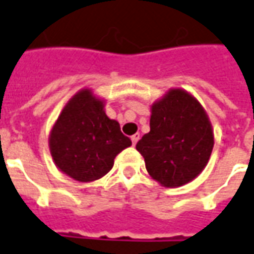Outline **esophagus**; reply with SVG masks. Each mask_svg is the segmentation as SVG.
<instances>
[{
  "label": "esophagus",
  "instance_id": "1",
  "mask_svg": "<svg viewBox=\"0 0 254 254\" xmlns=\"http://www.w3.org/2000/svg\"><path fill=\"white\" fill-rule=\"evenodd\" d=\"M138 138H140V134H138V133H136V134H133V136H132L133 145H136V144H137Z\"/></svg>",
  "mask_w": 254,
  "mask_h": 254
}]
</instances>
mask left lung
<instances>
[{"instance_id":"obj_1","label":"left lung","mask_w":254,"mask_h":254,"mask_svg":"<svg viewBox=\"0 0 254 254\" xmlns=\"http://www.w3.org/2000/svg\"><path fill=\"white\" fill-rule=\"evenodd\" d=\"M149 127L136 149L152 180L165 188H180L201 174L215 138L207 111L190 92L170 88L155 100Z\"/></svg>"}]
</instances>
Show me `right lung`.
Returning <instances> with one entry per match:
<instances>
[{
  "mask_svg": "<svg viewBox=\"0 0 254 254\" xmlns=\"http://www.w3.org/2000/svg\"><path fill=\"white\" fill-rule=\"evenodd\" d=\"M106 100L83 88L64 106L49 134L53 162L64 174L78 182L105 177L121 151L132 145L120 124L106 116Z\"/></svg>",
  "mask_w": 254,
  "mask_h": 254,
  "instance_id": "right-lung-1",
  "label": "right lung"
}]
</instances>
